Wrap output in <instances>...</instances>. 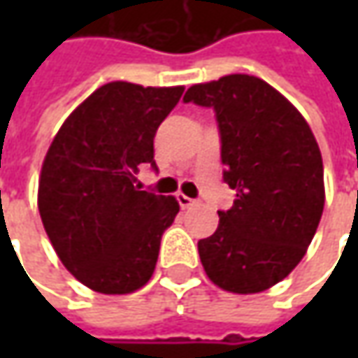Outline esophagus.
<instances>
[{"mask_svg": "<svg viewBox=\"0 0 358 358\" xmlns=\"http://www.w3.org/2000/svg\"><path fill=\"white\" fill-rule=\"evenodd\" d=\"M177 201H179V205H181L183 209H187V207H191V205H195V199L187 197V195H183V193H179V195H177Z\"/></svg>", "mask_w": 358, "mask_h": 358, "instance_id": "1", "label": "esophagus"}]
</instances>
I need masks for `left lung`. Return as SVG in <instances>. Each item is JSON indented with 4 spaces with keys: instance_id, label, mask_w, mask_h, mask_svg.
Segmentation results:
<instances>
[{
    "instance_id": "8db88e82",
    "label": "left lung",
    "mask_w": 358,
    "mask_h": 358,
    "mask_svg": "<svg viewBox=\"0 0 358 358\" xmlns=\"http://www.w3.org/2000/svg\"><path fill=\"white\" fill-rule=\"evenodd\" d=\"M185 103L211 107L223 181L237 191L219 227L197 243L205 273L229 293H261L307 253L324 207L323 159L303 115L253 76L189 87Z\"/></svg>"
}]
</instances>
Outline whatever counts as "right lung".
I'll return each mask as SVG.
<instances>
[{"label":"right lung","instance_id":"add662e5","mask_svg":"<svg viewBox=\"0 0 358 358\" xmlns=\"http://www.w3.org/2000/svg\"><path fill=\"white\" fill-rule=\"evenodd\" d=\"M183 87L113 81L65 119L49 147L37 207L65 268L97 293L127 295L151 279L179 203L141 191L135 173L157 169L153 137Z\"/></svg>","mask_w":358,"mask_h":358}]
</instances>
